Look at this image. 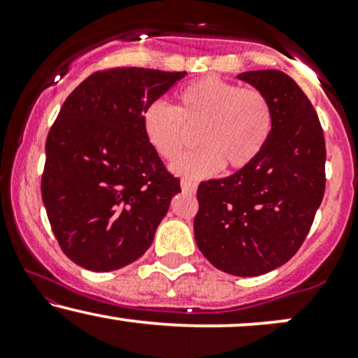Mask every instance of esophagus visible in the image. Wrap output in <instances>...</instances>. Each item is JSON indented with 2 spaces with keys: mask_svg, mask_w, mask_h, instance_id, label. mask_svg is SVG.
<instances>
[{
  "mask_svg": "<svg viewBox=\"0 0 358 358\" xmlns=\"http://www.w3.org/2000/svg\"><path fill=\"white\" fill-rule=\"evenodd\" d=\"M182 190L183 192H188V193H193L196 190V183L195 182H190V180H182Z\"/></svg>",
  "mask_w": 358,
  "mask_h": 358,
  "instance_id": "obj_1",
  "label": "esophagus"
}]
</instances>
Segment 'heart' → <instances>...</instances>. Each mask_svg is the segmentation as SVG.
Instances as JSON below:
<instances>
[{
  "instance_id": "heart-1",
  "label": "heart",
  "mask_w": 358,
  "mask_h": 358,
  "mask_svg": "<svg viewBox=\"0 0 358 358\" xmlns=\"http://www.w3.org/2000/svg\"><path fill=\"white\" fill-rule=\"evenodd\" d=\"M178 106L155 101L141 116L143 133L155 153L173 162L196 133L199 150L176 159L175 173L199 180L249 166L264 150L273 131V109L259 89L203 77L178 92Z\"/></svg>"
}]
</instances>
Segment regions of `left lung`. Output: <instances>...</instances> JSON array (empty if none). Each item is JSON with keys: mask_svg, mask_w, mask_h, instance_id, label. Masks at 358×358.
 <instances>
[{"mask_svg": "<svg viewBox=\"0 0 358 358\" xmlns=\"http://www.w3.org/2000/svg\"><path fill=\"white\" fill-rule=\"evenodd\" d=\"M268 97L273 131L249 166L199 185L195 241L210 264L242 278L289 261L306 239L324 193V136L299 85L279 71L242 72Z\"/></svg>", "mask_w": 358, "mask_h": 358, "instance_id": "8db88e82", "label": "left lung"}]
</instances>
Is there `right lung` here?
I'll list each match as a JSON object with an SVG mask.
<instances>
[{
    "mask_svg": "<svg viewBox=\"0 0 358 358\" xmlns=\"http://www.w3.org/2000/svg\"><path fill=\"white\" fill-rule=\"evenodd\" d=\"M187 72L117 67L72 90L45 145L42 199L65 256L96 273L146 252L180 180L146 141L141 116Z\"/></svg>",
    "mask_w": 358,
    "mask_h": 358,
    "instance_id": "add662e5",
    "label": "right lung"
}]
</instances>
